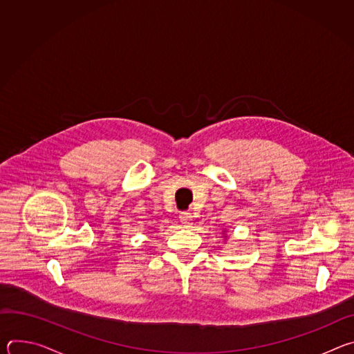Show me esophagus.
<instances>
[{"label": "esophagus", "instance_id": "obj_1", "mask_svg": "<svg viewBox=\"0 0 354 354\" xmlns=\"http://www.w3.org/2000/svg\"><path fill=\"white\" fill-rule=\"evenodd\" d=\"M179 218L185 227H190L193 224V216L190 213H180Z\"/></svg>", "mask_w": 354, "mask_h": 354}]
</instances>
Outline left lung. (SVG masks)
I'll use <instances>...</instances> for the list:
<instances>
[{
	"instance_id": "1",
	"label": "left lung",
	"mask_w": 354,
	"mask_h": 354,
	"mask_svg": "<svg viewBox=\"0 0 354 354\" xmlns=\"http://www.w3.org/2000/svg\"><path fill=\"white\" fill-rule=\"evenodd\" d=\"M225 232H227V231H223V234H224V235H223V238H227V234H225Z\"/></svg>"
}]
</instances>
